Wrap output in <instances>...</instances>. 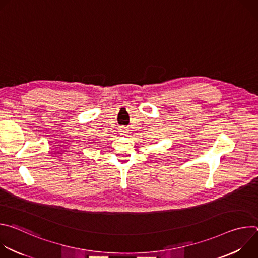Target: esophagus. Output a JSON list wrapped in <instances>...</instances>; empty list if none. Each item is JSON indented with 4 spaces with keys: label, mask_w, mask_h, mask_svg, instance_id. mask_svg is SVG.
I'll use <instances>...</instances> for the list:
<instances>
[{
    "label": "esophagus",
    "mask_w": 258,
    "mask_h": 258,
    "mask_svg": "<svg viewBox=\"0 0 258 258\" xmlns=\"http://www.w3.org/2000/svg\"><path fill=\"white\" fill-rule=\"evenodd\" d=\"M119 133H120V135H122V136H127V134H128L130 132H128L127 127H122V128H120Z\"/></svg>",
    "instance_id": "34e87169"
}]
</instances>
